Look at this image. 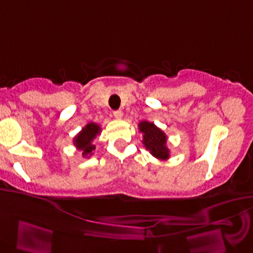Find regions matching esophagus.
<instances>
[{
  "label": "esophagus",
  "instance_id": "esophagus-1",
  "mask_svg": "<svg viewBox=\"0 0 253 253\" xmlns=\"http://www.w3.org/2000/svg\"><path fill=\"white\" fill-rule=\"evenodd\" d=\"M113 116H114V118H116V119H118V120H120L121 118H123V112H121V111H114L113 112Z\"/></svg>",
  "mask_w": 253,
  "mask_h": 253
}]
</instances>
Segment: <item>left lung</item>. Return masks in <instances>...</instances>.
Segmentation results:
<instances>
[{
  "mask_svg": "<svg viewBox=\"0 0 253 253\" xmlns=\"http://www.w3.org/2000/svg\"><path fill=\"white\" fill-rule=\"evenodd\" d=\"M139 129L143 134L142 143L154 157L162 161L170 157V150L167 147V135L163 130L146 120L139 124Z\"/></svg>",
  "mask_w": 253,
  "mask_h": 253,
  "instance_id": "8db88e82",
  "label": "left lung"
}]
</instances>
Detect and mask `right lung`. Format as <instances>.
Listing matches in <instances>:
<instances>
[{
    "mask_svg": "<svg viewBox=\"0 0 253 253\" xmlns=\"http://www.w3.org/2000/svg\"><path fill=\"white\" fill-rule=\"evenodd\" d=\"M100 133L99 125L96 123H89L86 126H84L82 130L77 134L74 139V144L79 150L82 151L83 157H90L92 155V151L95 150V144H92V141L96 139V136Z\"/></svg>",
    "mask_w": 253,
    "mask_h": 253,
    "instance_id": "obj_1",
    "label": "right lung"
}]
</instances>
